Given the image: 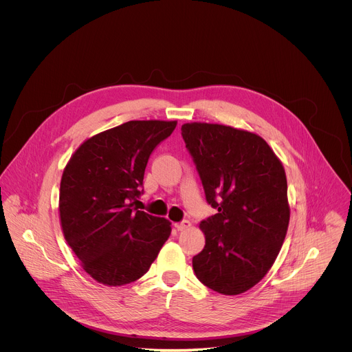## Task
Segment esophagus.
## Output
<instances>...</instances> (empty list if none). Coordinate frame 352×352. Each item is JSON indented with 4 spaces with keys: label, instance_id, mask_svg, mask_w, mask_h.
<instances>
[{
    "label": "esophagus",
    "instance_id": "34e87169",
    "mask_svg": "<svg viewBox=\"0 0 352 352\" xmlns=\"http://www.w3.org/2000/svg\"><path fill=\"white\" fill-rule=\"evenodd\" d=\"M175 226H176V229H177V230H180V232H184V230H188V229L191 228V222L186 219V221H182V222L176 223Z\"/></svg>",
    "mask_w": 352,
    "mask_h": 352
}]
</instances>
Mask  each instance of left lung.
I'll use <instances>...</instances> for the list:
<instances>
[{
  "label": "left lung",
  "instance_id": "obj_1",
  "mask_svg": "<svg viewBox=\"0 0 352 352\" xmlns=\"http://www.w3.org/2000/svg\"><path fill=\"white\" fill-rule=\"evenodd\" d=\"M182 135L201 176L206 199L218 212L201 221L197 278L208 289L237 296L257 285L285 241L290 206L282 161L257 134L192 122Z\"/></svg>",
  "mask_w": 352,
  "mask_h": 352
}]
</instances>
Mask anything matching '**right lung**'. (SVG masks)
<instances>
[{"label":"right lung","instance_id":"1","mask_svg":"<svg viewBox=\"0 0 352 352\" xmlns=\"http://www.w3.org/2000/svg\"><path fill=\"white\" fill-rule=\"evenodd\" d=\"M176 120H130L84 141L67 161L59 219L84 271L105 286L144 276L168 237L170 222L134 206L154 148Z\"/></svg>","mask_w":352,"mask_h":352}]
</instances>
